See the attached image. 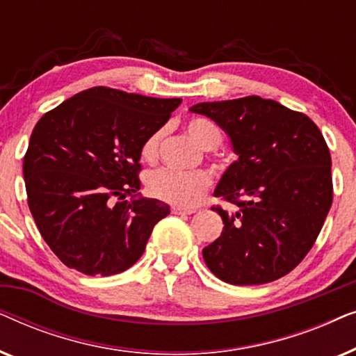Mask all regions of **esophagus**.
<instances>
[{"label": "esophagus", "mask_w": 356, "mask_h": 356, "mask_svg": "<svg viewBox=\"0 0 356 356\" xmlns=\"http://www.w3.org/2000/svg\"><path fill=\"white\" fill-rule=\"evenodd\" d=\"M194 212H196V209H191V207H178V206L172 207V213H175V216H191Z\"/></svg>", "instance_id": "1"}]
</instances>
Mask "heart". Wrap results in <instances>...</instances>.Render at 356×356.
<instances>
[{
	"label": "heart",
	"instance_id": "obj_1",
	"mask_svg": "<svg viewBox=\"0 0 356 356\" xmlns=\"http://www.w3.org/2000/svg\"><path fill=\"white\" fill-rule=\"evenodd\" d=\"M186 131L199 147L207 150L209 157L216 159V149L222 144L223 133L212 120L196 116L186 123ZM163 138V129L155 131L144 140L140 155L147 162H154L159 157L160 143ZM212 186V175L206 170L181 173L170 168H157L145 177V189L150 196L175 204L178 207H194L201 202L204 194Z\"/></svg>",
	"mask_w": 356,
	"mask_h": 356
}]
</instances>
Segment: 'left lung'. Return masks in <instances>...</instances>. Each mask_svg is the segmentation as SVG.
Masks as SVG:
<instances>
[{
    "mask_svg": "<svg viewBox=\"0 0 356 356\" xmlns=\"http://www.w3.org/2000/svg\"><path fill=\"white\" fill-rule=\"evenodd\" d=\"M206 115L240 155L213 196L222 235L202 250L213 275L232 285H262L293 270L313 248L332 206L330 152L314 121L257 95L204 102Z\"/></svg>",
    "mask_w": 356,
    "mask_h": 356,
    "instance_id": "left-lung-1",
    "label": "left lung"
}]
</instances>
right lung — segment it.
<instances>
[{
  "label": "right lung",
  "instance_id": "add662e5",
  "mask_svg": "<svg viewBox=\"0 0 356 356\" xmlns=\"http://www.w3.org/2000/svg\"><path fill=\"white\" fill-rule=\"evenodd\" d=\"M181 99L92 87L38 120L24 155L27 204L63 264L115 275L143 256L155 223L170 213L139 191L140 147Z\"/></svg>",
  "mask_w": 356,
  "mask_h": 356
}]
</instances>
